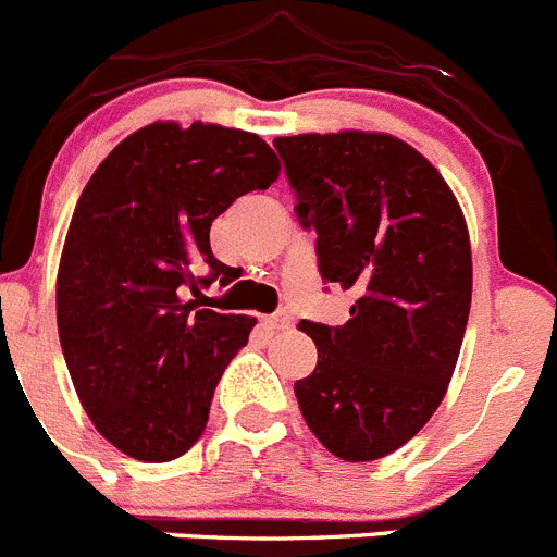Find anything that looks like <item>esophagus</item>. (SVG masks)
I'll return each instance as SVG.
<instances>
[{"label": "esophagus", "mask_w": 557, "mask_h": 557, "mask_svg": "<svg viewBox=\"0 0 557 557\" xmlns=\"http://www.w3.org/2000/svg\"><path fill=\"white\" fill-rule=\"evenodd\" d=\"M263 324H267L269 330H274V333H277V330H288L290 327V315L288 313H272V315H267V319H263Z\"/></svg>", "instance_id": "obj_1"}]
</instances>
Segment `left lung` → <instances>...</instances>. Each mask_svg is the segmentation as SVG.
<instances>
[{
  "label": "left lung",
  "mask_w": 557,
  "mask_h": 557,
  "mask_svg": "<svg viewBox=\"0 0 557 557\" xmlns=\"http://www.w3.org/2000/svg\"><path fill=\"white\" fill-rule=\"evenodd\" d=\"M319 272L352 290L344 324L299 322L319 363L294 383L310 433L341 460L397 453L441 405L472 305V244L438 169L366 129L274 138Z\"/></svg>",
  "instance_id": "left-lung-1"
}]
</instances>
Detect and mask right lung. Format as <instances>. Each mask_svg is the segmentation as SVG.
Wrapping results in <instances>:
<instances>
[{
    "label": "right lung",
    "instance_id": "add662e5",
    "mask_svg": "<svg viewBox=\"0 0 557 557\" xmlns=\"http://www.w3.org/2000/svg\"><path fill=\"white\" fill-rule=\"evenodd\" d=\"M277 177L260 135L152 122L79 194L58 267V333L79 405L119 453L166 463L202 438L213 391L258 319L199 310L188 290L233 283L210 252V224Z\"/></svg>",
    "mask_w": 557,
    "mask_h": 557
}]
</instances>
